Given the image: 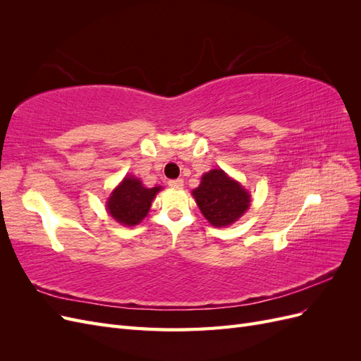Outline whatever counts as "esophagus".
<instances>
[{"label":"esophagus","instance_id":"1","mask_svg":"<svg viewBox=\"0 0 361 361\" xmlns=\"http://www.w3.org/2000/svg\"><path fill=\"white\" fill-rule=\"evenodd\" d=\"M169 187L170 188H182L183 180L182 179H171V180H169Z\"/></svg>","mask_w":361,"mask_h":361}]
</instances>
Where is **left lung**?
Here are the masks:
<instances>
[{"label":"left lung","instance_id":"1","mask_svg":"<svg viewBox=\"0 0 361 361\" xmlns=\"http://www.w3.org/2000/svg\"><path fill=\"white\" fill-rule=\"evenodd\" d=\"M192 197L204 218L215 227H226L239 220L250 207V194L241 183L221 170H211L192 190Z\"/></svg>","mask_w":361,"mask_h":361}]
</instances>
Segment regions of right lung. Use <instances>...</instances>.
<instances>
[{"label": "right lung", "instance_id": "right-lung-1", "mask_svg": "<svg viewBox=\"0 0 361 361\" xmlns=\"http://www.w3.org/2000/svg\"><path fill=\"white\" fill-rule=\"evenodd\" d=\"M158 191L161 187L146 188L140 179L126 176L108 197L106 211L117 223L128 227L135 226L147 215Z\"/></svg>", "mask_w": 361, "mask_h": 361}]
</instances>
